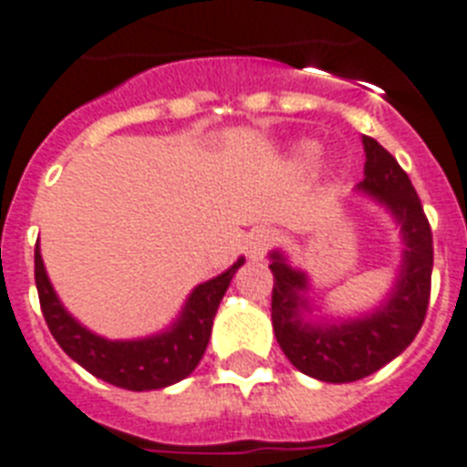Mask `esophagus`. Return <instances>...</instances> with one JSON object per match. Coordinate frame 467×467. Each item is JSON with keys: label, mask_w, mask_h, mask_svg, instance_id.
<instances>
[{"label": "esophagus", "mask_w": 467, "mask_h": 467, "mask_svg": "<svg viewBox=\"0 0 467 467\" xmlns=\"http://www.w3.org/2000/svg\"><path fill=\"white\" fill-rule=\"evenodd\" d=\"M273 242H275V237H273L271 230H264V227H261V230H254L244 244L246 256H249L252 261H261L264 256H266L268 249H271Z\"/></svg>", "instance_id": "obj_1"}]
</instances>
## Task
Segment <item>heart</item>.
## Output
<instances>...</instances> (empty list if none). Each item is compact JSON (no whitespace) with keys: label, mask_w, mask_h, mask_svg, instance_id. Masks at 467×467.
<instances>
[{"label":"heart","mask_w":467,"mask_h":467,"mask_svg":"<svg viewBox=\"0 0 467 467\" xmlns=\"http://www.w3.org/2000/svg\"><path fill=\"white\" fill-rule=\"evenodd\" d=\"M312 150H314L312 143H302V146H299V158H302V161H306V158L312 155Z\"/></svg>","instance_id":"1"}]
</instances>
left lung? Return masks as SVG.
<instances>
[{
    "label": "left lung",
    "instance_id": "1",
    "mask_svg": "<svg viewBox=\"0 0 467 467\" xmlns=\"http://www.w3.org/2000/svg\"><path fill=\"white\" fill-rule=\"evenodd\" d=\"M365 180L358 184L386 208L403 240L396 280L384 302L358 317H314L309 275L293 266L283 252H271V321L285 358L302 374L326 384H348L379 371L396 359L422 328L431 287V230L420 196L384 146L362 136Z\"/></svg>",
    "mask_w": 467,
    "mask_h": 467
}]
</instances>
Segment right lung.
Instances as JSON below:
<instances>
[{
    "label": "right lung",
    "mask_w": 467,
    "mask_h": 467,
    "mask_svg": "<svg viewBox=\"0 0 467 467\" xmlns=\"http://www.w3.org/2000/svg\"><path fill=\"white\" fill-rule=\"evenodd\" d=\"M242 264L244 256L221 275L196 285L180 317L165 331L131 340L102 338L67 312L49 283L40 246H36V285L49 333L74 362L93 377L127 391H155L177 384L196 369L206 352L223 295Z\"/></svg>",
    "instance_id": "add662e5"
}]
</instances>
